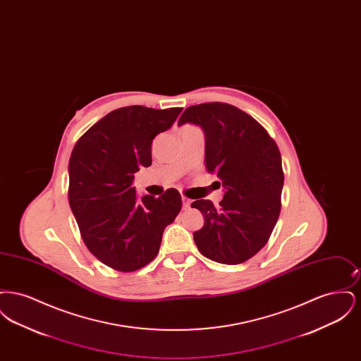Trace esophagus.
Listing matches in <instances>:
<instances>
[{"label": "esophagus", "instance_id": "1", "mask_svg": "<svg viewBox=\"0 0 361 361\" xmlns=\"http://www.w3.org/2000/svg\"><path fill=\"white\" fill-rule=\"evenodd\" d=\"M189 206H190V200H189L188 197L183 196V207L184 208H189Z\"/></svg>", "mask_w": 361, "mask_h": 361}]
</instances>
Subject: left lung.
Wrapping results in <instances>:
<instances>
[{
  "mask_svg": "<svg viewBox=\"0 0 361 361\" xmlns=\"http://www.w3.org/2000/svg\"><path fill=\"white\" fill-rule=\"evenodd\" d=\"M185 123L203 130L207 172L224 190L218 207L204 199L192 203L204 216L195 243L212 261L245 262L264 247L279 219L284 184L279 147L257 121L230 104L188 106L178 126Z\"/></svg>",
  "mask_w": 361,
  "mask_h": 361,
  "instance_id": "obj_1",
  "label": "left lung"
}]
</instances>
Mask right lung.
I'll return each mask as SVG.
<instances>
[{"label": "right lung", "mask_w": 361, "mask_h": 361, "mask_svg": "<svg viewBox=\"0 0 361 361\" xmlns=\"http://www.w3.org/2000/svg\"><path fill=\"white\" fill-rule=\"evenodd\" d=\"M183 108L115 109L75 143L69 161V203L81 237L109 268L134 272L158 255L162 234L181 209L177 189L137 195L134 173L152 165V143Z\"/></svg>", "instance_id": "add662e5"}]
</instances>
